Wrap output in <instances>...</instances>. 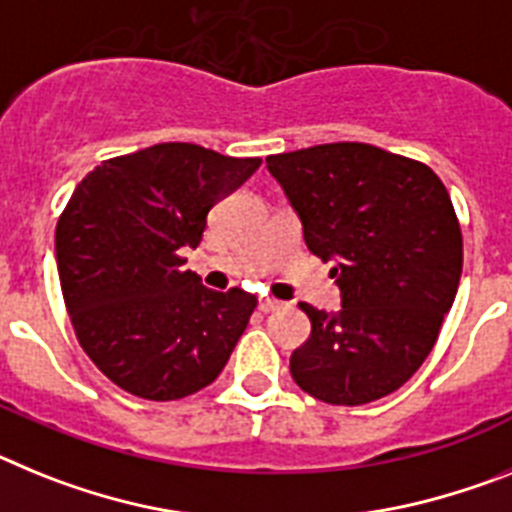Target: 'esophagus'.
Instances as JSON below:
<instances>
[{
  "mask_svg": "<svg viewBox=\"0 0 512 512\" xmlns=\"http://www.w3.org/2000/svg\"><path fill=\"white\" fill-rule=\"evenodd\" d=\"M281 301H275V299H260V311H265V314H270V311L275 309H281Z\"/></svg>",
  "mask_w": 512,
  "mask_h": 512,
  "instance_id": "34e87169",
  "label": "esophagus"
}]
</instances>
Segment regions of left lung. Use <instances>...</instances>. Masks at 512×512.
Wrapping results in <instances>:
<instances>
[{
    "instance_id": "left-lung-1",
    "label": "left lung",
    "mask_w": 512,
    "mask_h": 512,
    "mask_svg": "<svg viewBox=\"0 0 512 512\" xmlns=\"http://www.w3.org/2000/svg\"><path fill=\"white\" fill-rule=\"evenodd\" d=\"M268 170L304 224V242L340 286L342 306L301 301L311 335L293 381L358 407L397 391L433 350L464 262L451 195L428 164L358 141L273 154Z\"/></svg>"
}]
</instances>
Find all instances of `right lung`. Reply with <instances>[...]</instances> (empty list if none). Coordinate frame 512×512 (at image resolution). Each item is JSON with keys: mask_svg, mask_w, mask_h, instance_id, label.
I'll use <instances>...</instances> for the list:
<instances>
[{"mask_svg": "<svg viewBox=\"0 0 512 512\" xmlns=\"http://www.w3.org/2000/svg\"><path fill=\"white\" fill-rule=\"evenodd\" d=\"M260 164L172 141L105 159L71 193L56 224L66 311L90 361L133 397H190L229 361L257 299L206 288L182 252Z\"/></svg>", "mask_w": 512, "mask_h": 512, "instance_id": "1", "label": "right lung"}]
</instances>
